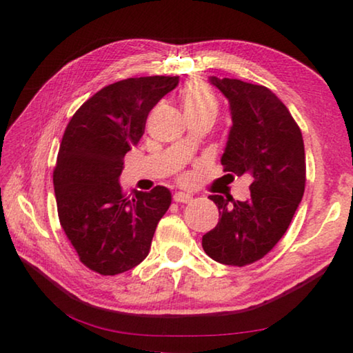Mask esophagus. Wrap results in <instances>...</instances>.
Instances as JSON below:
<instances>
[{"instance_id": "esophagus-1", "label": "esophagus", "mask_w": 353, "mask_h": 353, "mask_svg": "<svg viewBox=\"0 0 353 353\" xmlns=\"http://www.w3.org/2000/svg\"><path fill=\"white\" fill-rule=\"evenodd\" d=\"M174 202H179V204H188V202L193 199V196L188 193H183V191H177V193L172 196Z\"/></svg>"}]
</instances>
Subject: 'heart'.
Segmentation results:
<instances>
[{"label": "heart", "mask_w": 353, "mask_h": 353, "mask_svg": "<svg viewBox=\"0 0 353 353\" xmlns=\"http://www.w3.org/2000/svg\"><path fill=\"white\" fill-rule=\"evenodd\" d=\"M181 103L185 115H216L219 104L212 88L202 81L185 83L181 93Z\"/></svg>", "instance_id": "1"}]
</instances>
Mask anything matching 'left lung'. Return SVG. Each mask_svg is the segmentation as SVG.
I'll return each instance as SVG.
<instances>
[{"mask_svg":"<svg viewBox=\"0 0 353 353\" xmlns=\"http://www.w3.org/2000/svg\"><path fill=\"white\" fill-rule=\"evenodd\" d=\"M229 99L232 128L221 157L224 171L249 174L250 198L208 196L219 221L202 236L214 261L246 266L260 260L285 235L305 190L302 132L286 105L270 88L240 79L210 77Z\"/></svg>","mask_w":353,"mask_h":353,"instance_id":"8db88e82","label":"left lung"}]
</instances>
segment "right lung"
I'll list each match as a JSON object with an SVG mask.
<instances>
[{"label":"right lung","instance_id":"add662e5","mask_svg":"<svg viewBox=\"0 0 353 353\" xmlns=\"http://www.w3.org/2000/svg\"><path fill=\"white\" fill-rule=\"evenodd\" d=\"M179 76L129 77L101 88L70 119L54 168L59 221L79 260L101 276L132 270L146 259L168 188L123 193V159L145 134L149 112L174 90Z\"/></svg>","mask_w":353,"mask_h":353}]
</instances>
